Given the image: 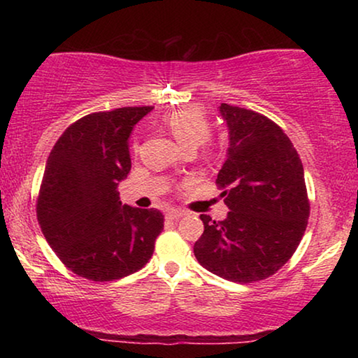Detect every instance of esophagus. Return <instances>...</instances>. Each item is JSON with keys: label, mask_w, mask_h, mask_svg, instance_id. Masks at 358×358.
I'll list each match as a JSON object with an SVG mask.
<instances>
[{"label": "esophagus", "mask_w": 358, "mask_h": 358, "mask_svg": "<svg viewBox=\"0 0 358 358\" xmlns=\"http://www.w3.org/2000/svg\"><path fill=\"white\" fill-rule=\"evenodd\" d=\"M184 215H185V212H184V210H180V208H168V210H166V218H169V220H178L180 217H184Z\"/></svg>", "instance_id": "obj_1"}]
</instances>
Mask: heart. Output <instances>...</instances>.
Segmentation results:
<instances>
[{
	"mask_svg": "<svg viewBox=\"0 0 358 358\" xmlns=\"http://www.w3.org/2000/svg\"><path fill=\"white\" fill-rule=\"evenodd\" d=\"M163 125L184 150L205 143L210 135V122L200 107H185L163 117Z\"/></svg>",
	"mask_w": 358,
	"mask_h": 358,
	"instance_id": "heart-1",
	"label": "heart"
}]
</instances>
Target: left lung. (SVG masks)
Returning <instances> with one entry per match:
<instances>
[{"instance_id":"left-lung-1","label":"left lung","mask_w":358,"mask_h":358,"mask_svg":"<svg viewBox=\"0 0 358 358\" xmlns=\"http://www.w3.org/2000/svg\"><path fill=\"white\" fill-rule=\"evenodd\" d=\"M228 127L227 159L217 184L229 208L212 222L200 215L203 234L194 244L199 264L238 283L271 277L296 251L310 202L296 150L283 130L254 110L222 104Z\"/></svg>"}]
</instances>
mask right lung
Masks as SVG:
<instances>
[{"label":"right lung","mask_w":358,"mask_h":358,"mask_svg":"<svg viewBox=\"0 0 358 358\" xmlns=\"http://www.w3.org/2000/svg\"><path fill=\"white\" fill-rule=\"evenodd\" d=\"M151 110L120 107L83 117L50 151L37 218L47 243L76 275L117 280L153 256L163 213L122 205L117 190L131 169V131Z\"/></svg>","instance_id":"obj_1"}]
</instances>
